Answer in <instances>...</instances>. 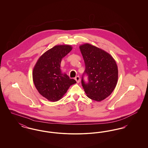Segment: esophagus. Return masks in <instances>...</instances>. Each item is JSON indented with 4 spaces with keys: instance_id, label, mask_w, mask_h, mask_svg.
<instances>
[{
    "instance_id": "esophagus-1",
    "label": "esophagus",
    "mask_w": 148,
    "mask_h": 148,
    "mask_svg": "<svg viewBox=\"0 0 148 148\" xmlns=\"http://www.w3.org/2000/svg\"><path fill=\"white\" fill-rule=\"evenodd\" d=\"M75 80L77 81V83H79V82H80V77H79V76H77V77H75Z\"/></svg>"
}]
</instances>
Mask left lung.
Listing matches in <instances>:
<instances>
[{
	"instance_id": "left-lung-1",
	"label": "left lung",
	"mask_w": 148,
	"mask_h": 148,
	"mask_svg": "<svg viewBox=\"0 0 148 148\" xmlns=\"http://www.w3.org/2000/svg\"><path fill=\"white\" fill-rule=\"evenodd\" d=\"M85 65L82 84L89 98L100 101L109 97L114 90L118 79V69L112 56L106 51L90 44L79 47ZM88 77L85 83L83 77Z\"/></svg>"
}]
</instances>
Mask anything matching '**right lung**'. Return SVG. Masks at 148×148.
<instances>
[{
  "mask_svg": "<svg viewBox=\"0 0 148 148\" xmlns=\"http://www.w3.org/2000/svg\"><path fill=\"white\" fill-rule=\"evenodd\" d=\"M72 47L69 45H56L47 50L38 60L33 71V79L38 92L51 101L62 98L71 85L77 83L60 69L62 59Z\"/></svg>",
  "mask_w": 148,
  "mask_h": 148,
  "instance_id": "right-lung-1",
  "label": "right lung"
}]
</instances>
